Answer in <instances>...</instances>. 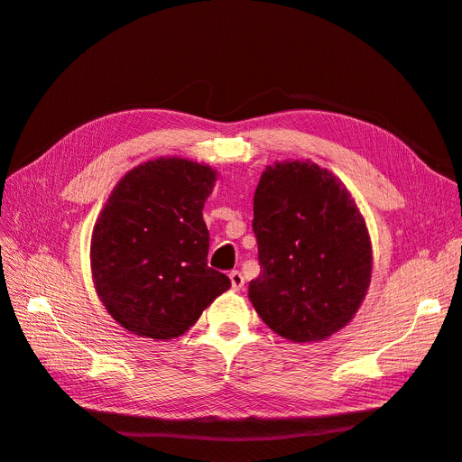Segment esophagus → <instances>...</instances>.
<instances>
[{
	"mask_svg": "<svg viewBox=\"0 0 462 462\" xmlns=\"http://www.w3.org/2000/svg\"><path fill=\"white\" fill-rule=\"evenodd\" d=\"M229 279H231V287H233V291H241L243 289V285H245V277L241 275V272H231L229 273Z\"/></svg>",
	"mask_w": 462,
	"mask_h": 462,
	"instance_id": "1",
	"label": "esophagus"
}]
</instances>
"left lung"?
Masks as SVG:
<instances>
[{
    "mask_svg": "<svg viewBox=\"0 0 462 462\" xmlns=\"http://www.w3.org/2000/svg\"><path fill=\"white\" fill-rule=\"evenodd\" d=\"M260 275L254 310L277 335L312 343L358 312L372 277V241L351 192L310 160L275 162L254 192Z\"/></svg>",
    "mask_w": 462,
    "mask_h": 462,
    "instance_id": "8db88e82",
    "label": "left lung"
}]
</instances>
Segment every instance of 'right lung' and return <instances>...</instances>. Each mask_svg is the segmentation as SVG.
Masks as SVG:
<instances>
[{
	"instance_id": "1",
	"label": "right lung",
	"mask_w": 462,
	"mask_h": 462,
	"mask_svg": "<svg viewBox=\"0 0 462 462\" xmlns=\"http://www.w3.org/2000/svg\"><path fill=\"white\" fill-rule=\"evenodd\" d=\"M217 180L212 165L170 156L125 173L96 219L94 289L107 314L141 337L167 341L189 331L227 275L208 268L202 217Z\"/></svg>"
}]
</instances>
